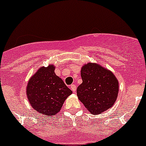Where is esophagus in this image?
<instances>
[{"instance_id": "obj_1", "label": "esophagus", "mask_w": 146, "mask_h": 146, "mask_svg": "<svg viewBox=\"0 0 146 146\" xmlns=\"http://www.w3.org/2000/svg\"><path fill=\"white\" fill-rule=\"evenodd\" d=\"M70 88L71 90H72V91L74 93L76 92V91H77V88H76V86H74V85H72V86H70Z\"/></svg>"}]
</instances>
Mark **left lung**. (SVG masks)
<instances>
[{
    "instance_id": "obj_1",
    "label": "left lung",
    "mask_w": 146,
    "mask_h": 146,
    "mask_svg": "<svg viewBox=\"0 0 146 146\" xmlns=\"http://www.w3.org/2000/svg\"><path fill=\"white\" fill-rule=\"evenodd\" d=\"M82 82L77 88L80 101L93 115L110 109L118 98L119 85L111 71L88 62L81 68Z\"/></svg>"
}]
</instances>
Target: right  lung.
Listing matches in <instances>:
<instances>
[{"label":"right lung","instance_id":"obj_1","mask_svg":"<svg viewBox=\"0 0 146 146\" xmlns=\"http://www.w3.org/2000/svg\"><path fill=\"white\" fill-rule=\"evenodd\" d=\"M55 66H42L31 77L26 88L28 100L32 108L44 115L60 112L67 97L72 94L61 78L55 73Z\"/></svg>","mask_w":146,"mask_h":146}]
</instances>
